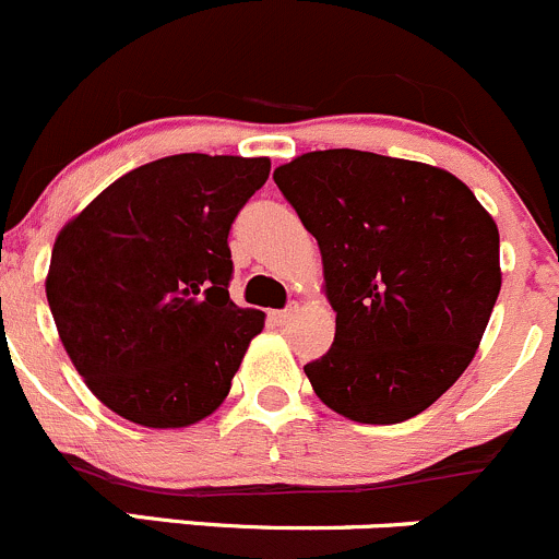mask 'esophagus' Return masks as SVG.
Wrapping results in <instances>:
<instances>
[{
    "mask_svg": "<svg viewBox=\"0 0 559 559\" xmlns=\"http://www.w3.org/2000/svg\"><path fill=\"white\" fill-rule=\"evenodd\" d=\"M293 312H296V309H280V312H269V320L274 322V325H285L287 320L293 318Z\"/></svg>",
    "mask_w": 559,
    "mask_h": 559,
    "instance_id": "1",
    "label": "esophagus"
}]
</instances>
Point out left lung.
Listing matches in <instances>:
<instances>
[{
	"instance_id": "left-lung-1",
	"label": "left lung",
	"mask_w": 559,
	"mask_h": 559,
	"mask_svg": "<svg viewBox=\"0 0 559 559\" xmlns=\"http://www.w3.org/2000/svg\"><path fill=\"white\" fill-rule=\"evenodd\" d=\"M274 182L318 239L333 347L304 366L328 408L366 425L417 417L479 349L500 293V237L463 180L364 151H314Z\"/></svg>"
}]
</instances>
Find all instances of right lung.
<instances>
[{"label": "right lung", "mask_w": 559, "mask_h": 559, "mask_svg": "<svg viewBox=\"0 0 559 559\" xmlns=\"http://www.w3.org/2000/svg\"><path fill=\"white\" fill-rule=\"evenodd\" d=\"M272 160L182 153L129 171L59 231L50 312L91 393L145 428L226 401L266 314L228 296V231Z\"/></svg>", "instance_id": "right-lung-1"}]
</instances>
